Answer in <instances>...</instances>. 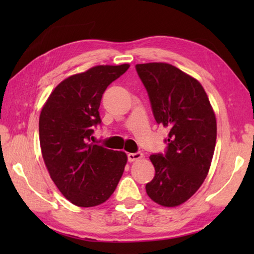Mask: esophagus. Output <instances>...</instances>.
Here are the masks:
<instances>
[{"label": "esophagus", "instance_id": "esophagus-1", "mask_svg": "<svg viewBox=\"0 0 254 254\" xmlns=\"http://www.w3.org/2000/svg\"><path fill=\"white\" fill-rule=\"evenodd\" d=\"M143 157V154L141 152H134V153H127V160L130 162H133V161H136L139 160V159H141Z\"/></svg>", "mask_w": 254, "mask_h": 254}]
</instances>
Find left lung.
Here are the masks:
<instances>
[{
  "label": "left lung",
  "mask_w": 254,
  "mask_h": 254,
  "mask_svg": "<svg viewBox=\"0 0 254 254\" xmlns=\"http://www.w3.org/2000/svg\"><path fill=\"white\" fill-rule=\"evenodd\" d=\"M147 89L153 117L169 128L165 154L150 156L156 169L148 196L166 207L183 204L208 174L216 143V119L203 86L170 64L135 66Z\"/></svg>",
  "instance_id": "1"
}]
</instances>
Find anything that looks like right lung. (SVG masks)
Wrapping results in <instances>:
<instances>
[{"label": "right lung", "mask_w": 254, "mask_h": 254, "mask_svg": "<svg viewBox=\"0 0 254 254\" xmlns=\"http://www.w3.org/2000/svg\"><path fill=\"white\" fill-rule=\"evenodd\" d=\"M130 65L95 66L63 80L47 100L39 118L42 158L60 192L79 207L104 203L121 179L127 157L93 144L100 124L101 100L112 81Z\"/></svg>", "instance_id": "1"}]
</instances>
